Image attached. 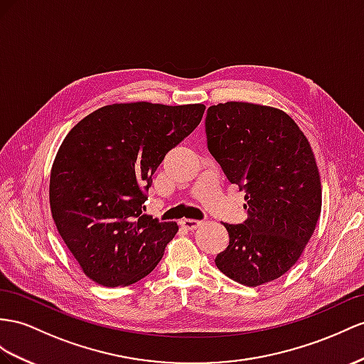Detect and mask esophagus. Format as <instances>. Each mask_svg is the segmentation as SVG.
I'll use <instances>...</instances> for the list:
<instances>
[{
  "mask_svg": "<svg viewBox=\"0 0 364 364\" xmlns=\"http://www.w3.org/2000/svg\"><path fill=\"white\" fill-rule=\"evenodd\" d=\"M200 225H201V221H198V220H192V218L181 220V226L186 228V229H189V230L197 229Z\"/></svg>",
  "mask_w": 364,
  "mask_h": 364,
  "instance_id": "obj_1",
  "label": "esophagus"
}]
</instances>
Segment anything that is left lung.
Returning <instances> with one entry per match:
<instances>
[{"instance_id": "obj_1", "label": "left lung", "mask_w": 364, "mask_h": 364, "mask_svg": "<svg viewBox=\"0 0 364 364\" xmlns=\"http://www.w3.org/2000/svg\"><path fill=\"white\" fill-rule=\"evenodd\" d=\"M208 149L232 184L245 191L247 220L228 225L215 258L234 282L255 287L291 269L321 212V181L309 141L286 112L252 102L210 106Z\"/></svg>"}]
</instances>
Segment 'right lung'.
<instances>
[{
	"instance_id": "1",
	"label": "right lung",
	"mask_w": 364,
	"mask_h": 364,
	"mask_svg": "<svg viewBox=\"0 0 364 364\" xmlns=\"http://www.w3.org/2000/svg\"><path fill=\"white\" fill-rule=\"evenodd\" d=\"M204 105L119 102L92 112L64 138L50 172L55 225L81 271L106 287L151 274L176 223L144 215L166 154L193 132Z\"/></svg>"
}]
</instances>
